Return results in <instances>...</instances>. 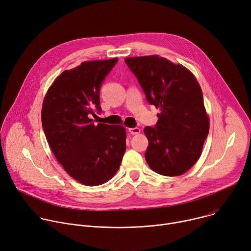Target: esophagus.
<instances>
[{
	"mask_svg": "<svg viewBox=\"0 0 251 251\" xmlns=\"http://www.w3.org/2000/svg\"><path fill=\"white\" fill-rule=\"evenodd\" d=\"M140 128H138V127H135V128H130L129 129V132L132 134V135H137V134H139L140 133Z\"/></svg>",
	"mask_w": 251,
	"mask_h": 251,
	"instance_id": "obj_1",
	"label": "esophagus"
}]
</instances>
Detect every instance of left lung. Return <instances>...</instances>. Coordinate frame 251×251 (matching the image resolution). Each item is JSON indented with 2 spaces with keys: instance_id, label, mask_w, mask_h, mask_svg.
I'll use <instances>...</instances> for the list:
<instances>
[{
  "instance_id": "obj_1",
  "label": "left lung",
  "mask_w": 251,
  "mask_h": 251,
  "mask_svg": "<svg viewBox=\"0 0 251 251\" xmlns=\"http://www.w3.org/2000/svg\"><path fill=\"white\" fill-rule=\"evenodd\" d=\"M147 100L160 109L157 125L146 127L145 159L156 173L176 176L199 160L209 130L201 88L191 71L160 55L127 57Z\"/></svg>"
}]
</instances>
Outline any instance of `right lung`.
I'll list each match as a JSON object with an SVG mask.
<instances>
[{"label": "right lung", "instance_id": "obj_1", "mask_svg": "<svg viewBox=\"0 0 251 251\" xmlns=\"http://www.w3.org/2000/svg\"><path fill=\"white\" fill-rule=\"evenodd\" d=\"M117 61H83L64 70L43 102V128L55 159L71 177L89 187L112 178L126 151L125 127L95 125L91 119L94 109L101 110V82Z\"/></svg>", "mask_w": 251, "mask_h": 251}]
</instances>
